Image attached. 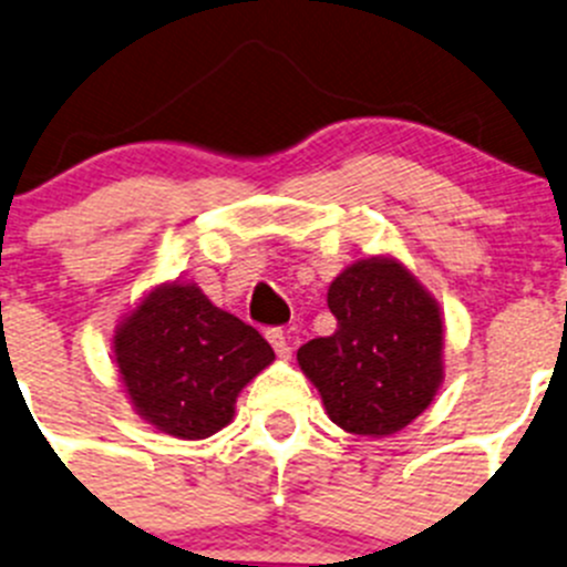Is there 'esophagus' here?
Here are the masks:
<instances>
[{
	"label": "esophagus",
	"mask_w": 567,
	"mask_h": 567,
	"mask_svg": "<svg viewBox=\"0 0 567 567\" xmlns=\"http://www.w3.org/2000/svg\"><path fill=\"white\" fill-rule=\"evenodd\" d=\"M268 342H271V348L277 351L279 359H288L290 357V346L288 340H285V334L279 329H268Z\"/></svg>",
	"instance_id": "obj_1"
}]
</instances>
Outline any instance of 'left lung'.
I'll use <instances>...</instances> for the list:
<instances>
[{
	"label": "left lung",
	"instance_id": "obj_1",
	"mask_svg": "<svg viewBox=\"0 0 567 567\" xmlns=\"http://www.w3.org/2000/svg\"><path fill=\"white\" fill-rule=\"evenodd\" d=\"M337 331L299 348L329 420L357 436L403 431L444 384V316L436 296L392 255L342 268L326 293Z\"/></svg>",
	"mask_w": 567,
	"mask_h": 567
}]
</instances>
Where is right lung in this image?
Instances as JSON below:
<instances>
[{
	"label": "right lung",
	"instance_id": "right-lung-1",
	"mask_svg": "<svg viewBox=\"0 0 567 567\" xmlns=\"http://www.w3.org/2000/svg\"><path fill=\"white\" fill-rule=\"evenodd\" d=\"M114 368L131 409L167 436H214L274 362L257 329L216 307L197 282L153 285L114 326Z\"/></svg>",
	"mask_w": 567,
	"mask_h": 567
}]
</instances>
